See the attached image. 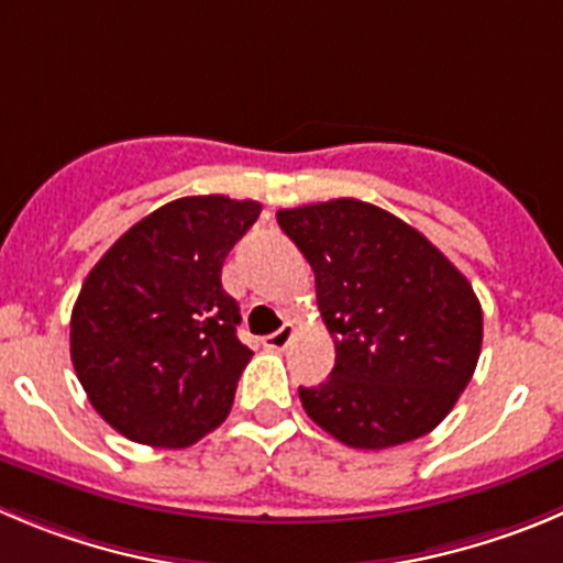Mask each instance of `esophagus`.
Segmentation results:
<instances>
[{"mask_svg": "<svg viewBox=\"0 0 563 563\" xmlns=\"http://www.w3.org/2000/svg\"><path fill=\"white\" fill-rule=\"evenodd\" d=\"M294 333H297V328H294L291 322H286V324H283L280 330H277V333L266 335V339H264V344L269 346V350H286V346L291 344Z\"/></svg>", "mask_w": 563, "mask_h": 563, "instance_id": "34e87169", "label": "esophagus"}]
</instances>
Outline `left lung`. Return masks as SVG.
Instances as JSON below:
<instances>
[{
    "label": "left lung",
    "mask_w": 563,
    "mask_h": 563,
    "mask_svg": "<svg viewBox=\"0 0 563 563\" xmlns=\"http://www.w3.org/2000/svg\"><path fill=\"white\" fill-rule=\"evenodd\" d=\"M277 224L308 257L335 339L328 380L299 386L308 417L355 450L430 433L481 358L470 280L419 230L361 199L277 210Z\"/></svg>",
    "instance_id": "left-lung-1"
}]
</instances>
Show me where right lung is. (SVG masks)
Masks as SVG:
<instances>
[{"instance_id": "1", "label": "right lung", "mask_w": 563, "mask_h": 563, "mask_svg": "<svg viewBox=\"0 0 563 563\" xmlns=\"http://www.w3.org/2000/svg\"><path fill=\"white\" fill-rule=\"evenodd\" d=\"M261 202L222 194L152 210L88 272L71 311V364L99 417L180 450L224 422L252 350L222 266Z\"/></svg>"}]
</instances>
